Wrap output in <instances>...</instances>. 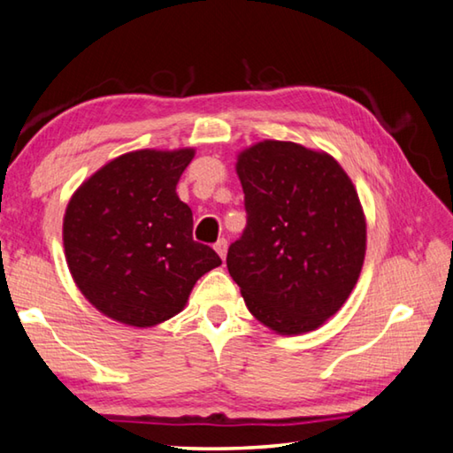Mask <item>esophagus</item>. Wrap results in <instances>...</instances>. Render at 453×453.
<instances>
[{
	"label": "esophagus",
	"mask_w": 453,
	"mask_h": 453,
	"mask_svg": "<svg viewBox=\"0 0 453 453\" xmlns=\"http://www.w3.org/2000/svg\"><path fill=\"white\" fill-rule=\"evenodd\" d=\"M226 249H228V242L226 239H219L217 242H214V250L220 255V258L226 257Z\"/></svg>",
	"instance_id": "34e87169"
}]
</instances>
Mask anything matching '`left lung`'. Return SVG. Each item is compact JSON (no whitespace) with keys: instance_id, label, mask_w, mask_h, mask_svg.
Listing matches in <instances>:
<instances>
[{"instance_id":"left-lung-1","label":"left lung","mask_w":453,"mask_h":453,"mask_svg":"<svg viewBox=\"0 0 453 453\" xmlns=\"http://www.w3.org/2000/svg\"><path fill=\"white\" fill-rule=\"evenodd\" d=\"M247 226L226 266L250 313L280 335L317 329L351 295L365 219L345 170L325 152L265 140L236 162Z\"/></svg>"}]
</instances>
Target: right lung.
<instances>
[{
  "instance_id": "add662e5",
  "label": "right lung",
  "mask_w": 453,
  "mask_h": 453,
  "mask_svg": "<svg viewBox=\"0 0 453 453\" xmlns=\"http://www.w3.org/2000/svg\"><path fill=\"white\" fill-rule=\"evenodd\" d=\"M195 150H138L81 184L64 217V249L80 291L104 315L150 327L180 313L196 280L222 261L192 239L176 184Z\"/></svg>"
}]
</instances>
